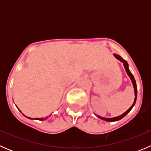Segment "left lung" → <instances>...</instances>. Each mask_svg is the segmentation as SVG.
Wrapping results in <instances>:
<instances>
[{"label":"left lung","instance_id":"8db88e82","mask_svg":"<svg viewBox=\"0 0 151 151\" xmlns=\"http://www.w3.org/2000/svg\"><path fill=\"white\" fill-rule=\"evenodd\" d=\"M114 56H115V58H117V59H118V60H119L120 61L122 62V63H123V66H124L125 69H126V73H127L128 76H129V77H130L131 80H132V84H133L134 89L135 98H134V103H133V104H132V106H131V107L129 108V109H128L127 111H126V112H125L124 113H123L122 115H119V116L115 117V118H103V117L99 116V115H96V116L98 117L99 118H100V119H101V120H104V121H107V122H113V121H119V120L122 119L123 118H124V117L126 116V115H127V114L129 113V112H130L131 110H132V108H133V106H134L135 103H136V101H137V88L136 81H135L134 77L133 74H132V73H131L130 70H129V64H128V63H127V62H126V60H125L124 59H123L122 58H121L120 55H118L114 54Z\"/></svg>","mask_w":151,"mask_h":151}]
</instances>
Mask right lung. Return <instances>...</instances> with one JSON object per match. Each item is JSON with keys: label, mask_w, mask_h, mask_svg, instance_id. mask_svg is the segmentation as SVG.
<instances>
[{"label": "right lung", "mask_w": 151, "mask_h": 151, "mask_svg": "<svg viewBox=\"0 0 151 151\" xmlns=\"http://www.w3.org/2000/svg\"><path fill=\"white\" fill-rule=\"evenodd\" d=\"M17 109H18V108H17ZM19 111H20V110H19ZM20 112H21V111H20ZM25 117L29 118V119H30V120L34 119V120H38V121H45V120H47V118H48L50 116H47V117H45V118H29V117H27V116H25Z\"/></svg>", "instance_id": "obj_1"}]
</instances>
